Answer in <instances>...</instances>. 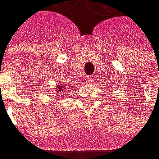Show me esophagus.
<instances>
[{
	"label": "esophagus",
	"instance_id": "obj_1",
	"mask_svg": "<svg viewBox=\"0 0 159 159\" xmlns=\"http://www.w3.org/2000/svg\"><path fill=\"white\" fill-rule=\"evenodd\" d=\"M93 81H94V77L93 76H88L87 77V82L88 83H92Z\"/></svg>",
	"mask_w": 159,
	"mask_h": 159
}]
</instances>
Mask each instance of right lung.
Masks as SVG:
<instances>
[{"mask_svg":"<svg viewBox=\"0 0 159 159\" xmlns=\"http://www.w3.org/2000/svg\"><path fill=\"white\" fill-rule=\"evenodd\" d=\"M66 89H67V87H66L64 84H62V85L57 84V86L55 87V90H56L57 93H59V92H61V91H62V93H63V92H64V93H66V91H67ZM67 93H68V92H67Z\"/></svg>","mask_w":159,"mask_h":159,"instance_id":"add662e5","label":"right lung"}]
</instances>
